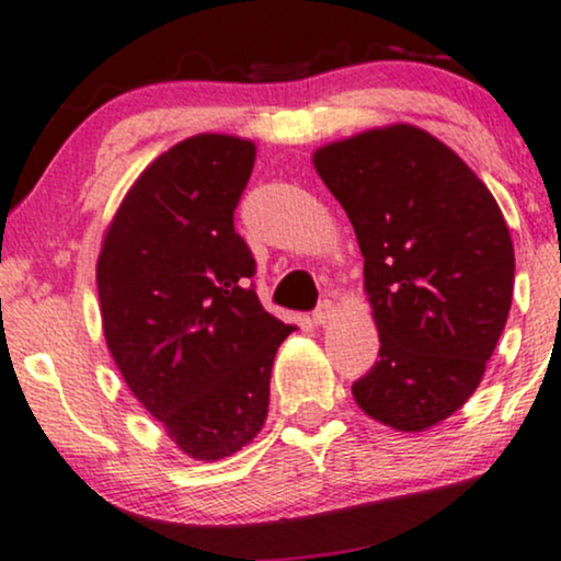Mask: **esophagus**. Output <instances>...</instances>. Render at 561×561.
I'll list each match as a JSON object with an SVG mask.
<instances>
[{
	"label": "esophagus",
	"instance_id": "obj_1",
	"mask_svg": "<svg viewBox=\"0 0 561 561\" xmlns=\"http://www.w3.org/2000/svg\"><path fill=\"white\" fill-rule=\"evenodd\" d=\"M335 317V304L333 301H328L324 299L320 307L314 309V314H312V320H314V324H328L330 320H333Z\"/></svg>",
	"mask_w": 561,
	"mask_h": 561
}]
</instances>
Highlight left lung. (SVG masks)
Returning a JSON list of instances; mask_svg holds the SVG:
<instances>
[{
	"instance_id": "1",
	"label": "left lung",
	"mask_w": 561,
	"mask_h": 561,
	"mask_svg": "<svg viewBox=\"0 0 561 561\" xmlns=\"http://www.w3.org/2000/svg\"><path fill=\"white\" fill-rule=\"evenodd\" d=\"M364 254L379 362L354 382L366 416L424 432L481 385L507 322L515 249L486 184L411 124L314 153Z\"/></svg>"
}]
</instances>
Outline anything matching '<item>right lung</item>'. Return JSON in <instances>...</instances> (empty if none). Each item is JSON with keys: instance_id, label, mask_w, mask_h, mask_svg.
<instances>
[{"instance_id": "1", "label": "right lung", "mask_w": 561, "mask_h": 561, "mask_svg": "<svg viewBox=\"0 0 561 561\" xmlns=\"http://www.w3.org/2000/svg\"><path fill=\"white\" fill-rule=\"evenodd\" d=\"M254 142L195 135L158 156L122 199L95 267L106 345L124 382L195 460L249 445L291 333L262 309L233 228Z\"/></svg>"}]
</instances>
